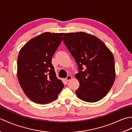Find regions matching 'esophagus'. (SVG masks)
I'll return each instance as SVG.
<instances>
[{"label": "esophagus", "instance_id": "1", "mask_svg": "<svg viewBox=\"0 0 132 132\" xmlns=\"http://www.w3.org/2000/svg\"><path fill=\"white\" fill-rule=\"evenodd\" d=\"M71 79H72V77L71 76V75H68V76L66 78V80L67 81H69L70 80H71Z\"/></svg>", "mask_w": 132, "mask_h": 132}]
</instances>
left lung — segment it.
Returning a JSON list of instances; mask_svg holds the SVG:
<instances>
[{"instance_id": "8db88e82", "label": "left lung", "mask_w": 132, "mask_h": 132, "mask_svg": "<svg viewBox=\"0 0 132 132\" xmlns=\"http://www.w3.org/2000/svg\"><path fill=\"white\" fill-rule=\"evenodd\" d=\"M62 40L78 64L79 72L75 75L79 82L77 96L91 103L103 99L116 77L111 50L99 38L85 32L66 33Z\"/></svg>"}]
</instances>
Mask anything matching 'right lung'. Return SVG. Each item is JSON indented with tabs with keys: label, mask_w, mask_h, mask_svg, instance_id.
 I'll return each mask as SVG.
<instances>
[{
	"label": "right lung",
	"mask_w": 132,
	"mask_h": 132,
	"mask_svg": "<svg viewBox=\"0 0 132 132\" xmlns=\"http://www.w3.org/2000/svg\"><path fill=\"white\" fill-rule=\"evenodd\" d=\"M63 33L45 32L33 38L20 50L17 75L23 91L32 102L47 104L57 98L63 88L52 64Z\"/></svg>",
	"instance_id": "obj_1"
}]
</instances>
